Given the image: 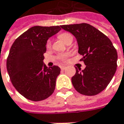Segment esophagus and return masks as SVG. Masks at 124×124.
Returning a JSON list of instances; mask_svg holds the SVG:
<instances>
[{"label": "esophagus", "instance_id": "34e87169", "mask_svg": "<svg viewBox=\"0 0 124 124\" xmlns=\"http://www.w3.org/2000/svg\"><path fill=\"white\" fill-rule=\"evenodd\" d=\"M65 68H66L65 66H61V69L62 70H65Z\"/></svg>", "mask_w": 124, "mask_h": 124}]
</instances>
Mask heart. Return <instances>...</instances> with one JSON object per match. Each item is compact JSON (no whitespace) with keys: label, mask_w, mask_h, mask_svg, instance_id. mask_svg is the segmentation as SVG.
Instances as JSON below:
<instances>
[{"label":"heart","mask_w":124,"mask_h":124,"mask_svg":"<svg viewBox=\"0 0 124 124\" xmlns=\"http://www.w3.org/2000/svg\"><path fill=\"white\" fill-rule=\"evenodd\" d=\"M59 38L65 43H67L70 40H72V35L68 32H63V33L59 35ZM50 46H51V42H50V41H47L46 43V47H50ZM59 59L61 61H65L66 60V56L65 55H61L59 56Z\"/></svg>","instance_id":"obj_1"}]
</instances>
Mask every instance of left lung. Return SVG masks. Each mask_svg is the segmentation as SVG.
Here are the masks:
<instances>
[{"mask_svg":"<svg viewBox=\"0 0 124 124\" xmlns=\"http://www.w3.org/2000/svg\"><path fill=\"white\" fill-rule=\"evenodd\" d=\"M77 39L79 50L85 66L76 68L72 77L75 90L84 95L93 96L103 91L117 70V52L111 41L102 32L87 23L61 25Z\"/></svg>","mask_w":124,"mask_h":124,"instance_id":"left-lung-1","label":"left lung"}]
</instances>
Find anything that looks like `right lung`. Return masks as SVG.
I'll list each match as a JSON object with an SVG mask.
<instances>
[{
	"label": "right lung",
	"mask_w": 124,
	"mask_h": 124,
	"mask_svg": "<svg viewBox=\"0 0 124 124\" xmlns=\"http://www.w3.org/2000/svg\"><path fill=\"white\" fill-rule=\"evenodd\" d=\"M60 26H34L18 36L7 59V70L17 91L29 100L39 101L54 93L59 66L47 68L43 63L48 39L61 30Z\"/></svg>",
	"instance_id": "add662e5"
}]
</instances>
